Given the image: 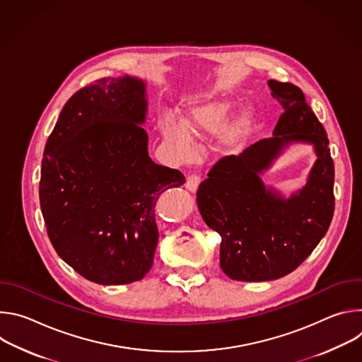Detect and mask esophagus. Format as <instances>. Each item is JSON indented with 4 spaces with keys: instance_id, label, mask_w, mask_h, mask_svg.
<instances>
[{
    "instance_id": "esophagus-1",
    "label": "esophagus",
    "mask_w": 362,
    "mask_h": 362,
    "mask_svg": "<svg viewBox=\"0 0 362 362\" xmlns=\"http://www.w3.org/2000/svg\"><path fill=\"white\" fill-rule=\"evenodd\" d=\"M200 185V176L199 175H192L186 180V189L190 192H196Z\"/></svg>"
}]
</instances>
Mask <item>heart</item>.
<instances>
[{"instance_id": "1", "label": "heart", "mask_w": 362, "mask_h": 362, "mask_svg": "<svg viewBox=\"0 0 362 362\" xmlns=\"http://www.w3.org/2000/svg\"><path fill=\"white\" fill-rule=\"evenodd\" d=\"M238 103L228 97H202L187 107L183 122L165 117L159 122V130L165 144L180 160H189L193 156V136L204 137L223 132L222 141L226 146H235L247 129V119L240 117L228 124Z\"/></svg>"}]
</instances>
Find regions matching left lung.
<instances>
[{
  "instance_id": "left-lung-1",
  "label": "left lung",
  "mask_w": 362,
  "mask_h": 362,
  "mask_svg": "<svg viewBox=\"0 0 362 362\" xmlns=\"http://www.w3.org/2000/svg\"><path fill=\"white\" fill-rule=\"evenodd\" d=\"M284 107L274 137L221 159L197 189L199 212L221 242V268L235 281L262 282L295 271L332 221L334 162L324 126L299 87L268 81ZM313 144L317 160L307 185L285 199L260 179L291 142Z\"/></svg>"
}]
</instances>
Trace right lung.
Wrapping results in <instances>:
<instances>
[{
  "label": "right lung",
  "mask_w": 362,
  "mask_h": 362,
  "mask_svg": "<svg viewBox=\"0 0 362 362\" xmlns=\"http://www.w3.org/2000/svg\"><path fill=\"white\" fill-rule=\"evenodd\" d=\"M146 84L100 78L70 97L44 150L40 206L62 259L86 279H143L159 240L154 206L185 176L148 158Z\"/></svg>",
  "instance_id": "right-lung-1"
}]
</instances>
